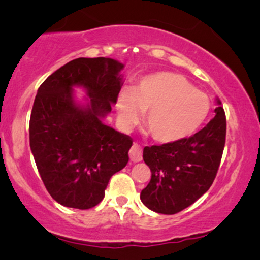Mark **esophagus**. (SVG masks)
<instances>
[{"label": "esophagus", "instance_id": "esophagus-1", "mask_svg": "<svg viewBox=\"0 0 260 260\" xmlns=\"http://www.w3.org/2000/svg\"><path fill=\"white\" fill-rule=\"evenodd\" d=\"M129 159L131 161H133V162H139V161H142L143 159V150L142 148H140V145L137 144V143H134L132 148H131Z\"/></svg>", "mask_w": 260, "mask_h": 260}]
</instances>
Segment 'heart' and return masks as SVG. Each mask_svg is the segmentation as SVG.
Instances as JSON below:
<instances>
[{
	"label": "heart",
	"mask_w": 260,
	"mask_h": 260,
	"mask_svg": "<svg viewBox=\"0 0 260 260\" xmlns=\"http://www.w3.org/2000/svg\"><path fill=\"white\" fill-rule=\"evenodd\" d=\"M116 111L124 128L134 126L142 112H147L145 124L151 137L161 144H171L189 138L203 126L210 101L181 74L159 72L140 79L133 92L122 90Z\"/></svg>",
	"instance_id": "b5f03b06"
}]
</instances>
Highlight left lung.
<instances>
[{"label":"left lung","instance_id":"8db88e82","mask_svg":"<svg viewBox=\"0 0 260 260\" xmlns=\"http://www.w3.org/2000/svg\"><path fill=\"white\" fill-rule=\"evenodd\" d=\"M216 103L215 117L194 136L144 148L143 159L151 180L140 193V201L150 210L172 215L192 205L213 184L226 138L225 111L221 101Z\"/></svg>","mask_w":260,"mask_h":260}]
</instances>
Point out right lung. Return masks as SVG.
<instances>
[{"mask_svg":"<svg viewBox=\"0 0 260 260\" xmlns=\"http://www.w3.org/2000/svg\"><path fill=\"white\" fill-rule=\"evenodd\" d=\"M123 67L113 58H76L38 89L30 149L47 192L63 207L98 205L111 176L127 165L132 139L104 123L123 84ZM74 86L86 90L85 103L75 100Z\"/></svg>","mask_w":260,"mask_h":260,"instance_id":"right-lung-1","label":"right lung"}]
</instances>
